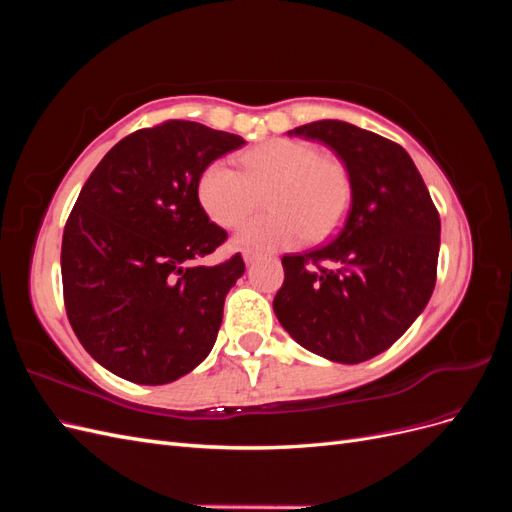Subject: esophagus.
Instances as JSON below:
<instances>
[{"label":"esophagus","instance_id":"1","mask_svg":"<svg viewBox=\"0 0 512 512\" xmlns=\"http://www.w3.org/2000/svg\"><path fill=\"white\" fill-rule=\"evenodd\" d=\"M260 258V254L258 252H252V250H245L243 252V260H245V265H254V262Z\"/></svg>","mask_w":512,"mask_h":512}]
</instances>
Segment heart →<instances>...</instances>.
Wrapping results in <instances>:
<instances>
[{
  "instance_id": "heart-1",
  "label": "heart",
  "mask_w": 512,
  "mask_h": 512,
  "mask_svg": "<svg viewBox=\"0 0 512 512\" xmlns=\"http://www.w3.org/2000/svg\"><path fill=\"white\" fill-rule=\"evenodd\" d=\"M241 166L213 160L198 177L196 196L213 224L235 228L260 209L267 194L271 211L237 232V243L247 250H282L303 237L324 241L342 226L352 181L339 158L322 156L312 143L271 138L245 151Z\"/></svg>"
}]
</instances>
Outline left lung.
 <instances>
[{
	"label": "left lung",
	"instance_id": "left-lung-1",
	"mask_svg": "<svg viewBox=\"0 0 512 512\" xmlns=\"http://www.w3.org/2000/svg\"><path fill=\"white\" fill-rule=\"evenodd\" d=\"M290 134L337 153L350 173L352 205L329 243L282 258L275 316L309 352L363 363L391 348L429 303L440 215L408 151L389 138L337 119Z\"/></svg>",
	"mask_w": 512,
	"mask_h": 512
}]
</instances>
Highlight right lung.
Masks as SVG:
<instances>
[{
  "mask_svg": "<svg viewBox=\"0 0 512 512\" xmlns=\"http://www.w3.org/2000/svg\"><path fill=\"white\" fill-rule=\"evenodd\" d=\"M243 143L168 119L121 138L85 181L61 239L64 303L83 348L115 376L168 384L211 352L245 262L196 265L228 239L196 183Z\"/></svg>",
  "mask_w": 512,
  "mask_h": 512,
  "instance_id": "obj_1",
  "label": "right lung"
}]
</instances>
